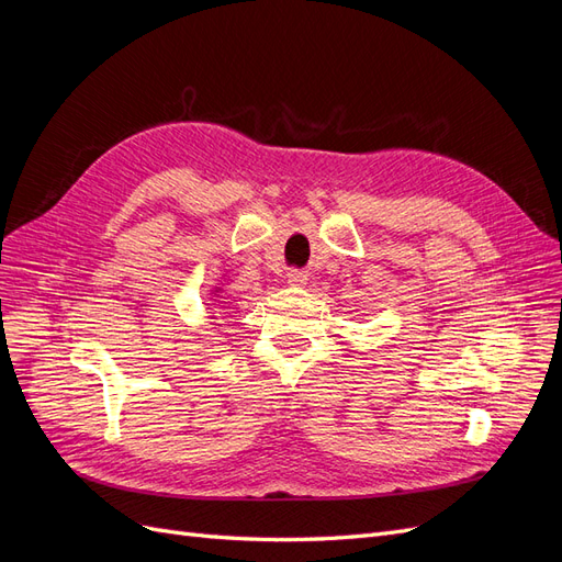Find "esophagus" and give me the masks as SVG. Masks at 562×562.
Here are the masks:
<instances>
[{
	"label": "esophagus",
	"mask_w": 562,
	"mask_h": 562,
	"mask_svg": "<svg viewBox=\"0 0 562 562\" xmlns=\"http://www.w3.org/2000/svg\"><path fill=\"white\" fill-rule=\"evenodd\" d=\"M285 279H288V283H291V285H304V283H307V271H304V269H291L285 274Z\"/></svg>",
	"instance_id": "obj_1"
}]
</instances>
